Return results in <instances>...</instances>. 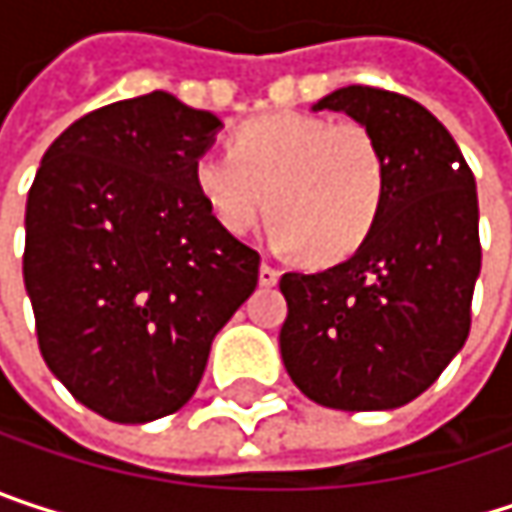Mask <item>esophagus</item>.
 Wrapping results in <instances>:
<instances>
[{"label": "esophagus", "instance_id": "34e87169", "mask_svg": "<svg viewBox=\"0 0 512 512\" xmlns=\"http://www.w3.org/2000/svg\"><path fill=\"white\" fill-rule=\"evenodd\" d=\"M278 275H281V272H278L272 263H263V266H260V284H263V287H275V284H278Z\"/></svg>", "mask_w": 512, "mask_h": 512}]
</instances>
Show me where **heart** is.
Here are the masks:
<instances>
[{
    "label": "heart",
    "instance_id": "heart-1",
    "mask_svg": "<svg viewBox=\"0 0 512 512\" xmlns=\"http://www.w3.org/2000/svg\"><path fill=\"white\" fill-rule=\"evenodd\" d=\"M210 216L246 234L266 213L278 249L317 263L350 257L370 237L385 201V156L370 130L308 112L246 121L231 151H204L192 168Z\"/></svg>",
    "mask_w": 512,
    "mask_h": 512
}]
</instances>
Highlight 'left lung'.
<instances>
[{"label": "left lung", "mask_w": 512, "mask_h": 512, "mask_svg": "<svg viewBox=\"0 0 512 512\" xmlns=\"http://www.w3.org/2000/svg\"><path fill=\"white\" fill-rule=\"evenodd\" d=\"M320 109L370 130L385 156V201L350 260L281 275V358L320 406L397 409L439 379L471 329L474 174L442 121L403 94L347 85L314 103Z\"/></svg>", "instance_id": "obj_1"}]
</instances>
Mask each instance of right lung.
<instances>
[{"instance_id": "add662e5", "label": "right lung", "mask_w": 512, "mask_h": 512, "mask_svg": "<svg viewBox=\"0 0 512 512\" xmlns=\"http://www.w3.org/2000/svg\"><path fill=\"white\" fill-rule=\"evenodd\" d=\"M222 121L165 91L73 121L26 201L38 347L91 412L148 424L195 394L210 344L255 293L260 255L195 189Z\"/></svg>"}]
</instances>
